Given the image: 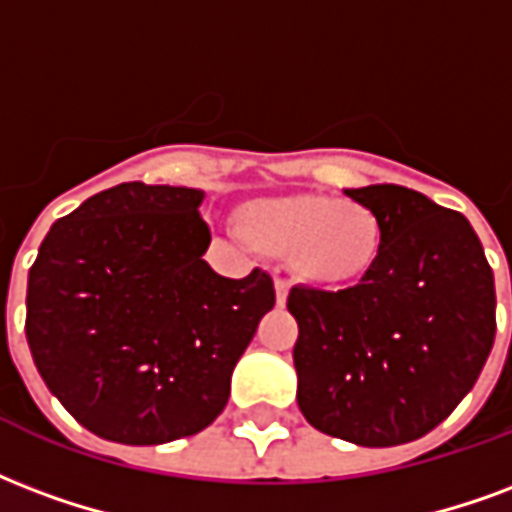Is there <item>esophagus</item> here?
Instances as JSON below:
<instances>
[{
    "label": "esophagus",
    "mask_w": 512,
    "mask_h": 512,
    "mask_svg": "<svg viewBox=\"0 0 512 512\" xmlns=\"http://www.w3.org/2000/svg\"><path fill=\"white\" fill-rule=\"evenodd\" d=\"M274 290H276V304L285 306L287 304V293H290V285H287L285 279H276Z\"/></svg>",
    "instance_id": "34e87169"
}]
</instances>
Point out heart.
<instances>
[{
	"label": "heart",
	"instance_id": "heart-1",
	"mask_svg": "<svg viewBox=\"0 0 512 512\" xmlns=\"http://www.w3.org/2000/svg\"><path fill=\"white\" fill-rule=\"evenodd\" d=\"M246 244L287 266L306 285L339 290L380 263L385 230L380 214L358 200L323 192H293L246 200L236 211Z\"/></svg>",
	"mask_w": 512,
	"mask_h": 512
}]
</instances>
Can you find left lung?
I'll list each match as a JSON object with an SVG mask.
<instances>
[{
    "mask_svg": "<svg viewBox=\"0 0 512 512\" xmlns=\"http://www.w3.org/2000/svg\"><path fill=\"white\" fill-rule=\"evenodd\" d=\"M382 219L380 263L339 293L293 287L298 407L328 437L391 448L437 429L488 361L494 271L469 219L415 189H344Z\"/></svg>",
    "mask_w": 512,
    "mask_h": 512,
    "instance_id": "1",
    "label": "left lung"
}]
</instances>
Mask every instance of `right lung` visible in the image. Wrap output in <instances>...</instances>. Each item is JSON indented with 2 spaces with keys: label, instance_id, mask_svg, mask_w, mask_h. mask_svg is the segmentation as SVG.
<instances>
[{
  "label": "right lung",
  "instance_id": "1",
  "mask_svg": "<svg viewBox=\"0 0 512 512\" xmlns=\"http://www.w3.org/2000/svg\"><path fill=\"white\" fill-rule=\"evenodd\" d=\"M203 189L130 181L97 192L40 244L26 342L83 429L121 445L192 437L225 410L230 377L274 282L208 266Z\"/></svg>",
  "mask_w": 512,
  "mask_h": 512
}]
</instances>
